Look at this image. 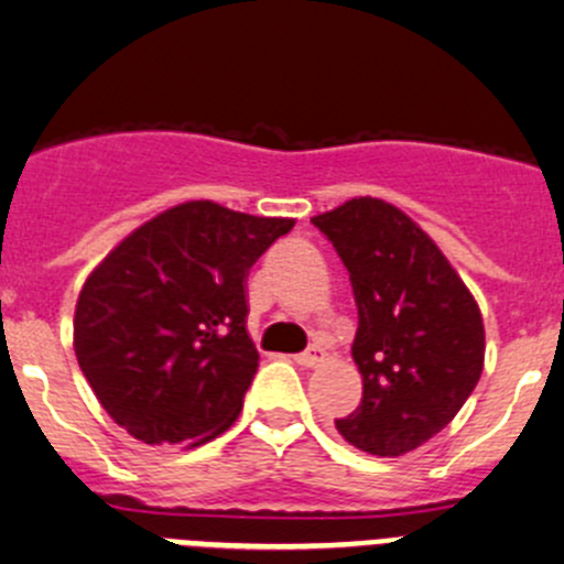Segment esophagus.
<instances>
[{
	"label": "esophagus",
	"instance_id": "obj_1",
	"mask_svg": "<svg viewBox=\"0 0 564 564\" xmlns=\"http://www.w3.org/2000/svg\"><path fill=\"white\" fill-rule=\"evenodd\" d=\"M294 360H297L300 366H305V369H314V366H319L322 360H325V349L311 347V349H305V352H300Z\"/></svg>",
	"mask_w": 564,
	"mask_h": 564
}]
</instances>
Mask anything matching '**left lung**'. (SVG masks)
<instances>
[{"instance_id":"8db88e82","label":"left lung","mask_w":564,"mask_h":564,"mask_svg":"<svg viewBox=\"0 0 564 564\" xmlns=\"http://www.w3.org/2000/svg\"><path fill=\"white\" fill-rule=\"evenodd\" d=\"M311 223L347 267L358 305L352 360L364 399L336 430L369 455H408L455 419L479 382L477 300L438 245L386 200L352 198Z\"/></svg>"}]
</instances>
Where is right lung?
I'll return each mask as SVG.
<instances>
[{
	"instance_id": "add662e5",
	"label": "right lung",
	"mask_w": 564,
	"mask_h": 564,
	"mask_svg": "<svg viewBox=\"0 0 564 564\" xmlns=\"http://www.w3.org/2000/svg\"><path fill=\"white\" fill-rule=\"evenodd\" d=\"M292 226L187 200L134 228L87 275L74 352L131 438L200 446L237 421L259 369L245 281Z\"/></svg>"
}]
</instances>
